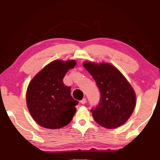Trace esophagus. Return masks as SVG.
<instances>
[{"instance_id": "34e87169", "label": "esophagus", "mask_w": 160, "mask_h": 160, "mask_svg": "<svg viewBox=\"0 0 160 160\" xmlns=\"http://www.w3.org/2000/svg\"><path fill=\"white\" fill-rule=\"evenodd\" d=\"M86 101H87L86 98H83V99L80 101V102H81V103H82V104H85V103H86Z\"/></svg>"}]
</instances>
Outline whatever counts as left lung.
I'll use <instances>...</instances> for the list:
<instances>
[{
	"label": "left lung",
	"instance_id": "left-lung-1",
	"mask_svg": "<svg viewBox=\"0 0 160 160\" xmlns=\"http://www.w3.org/2000/svg\"><path fill=\"white\" fill-rule=\"evenodd\" d=\"M100 92L98 106L91 110L100 126L114 129L128 121L134 111L136 96L133 88L121 72L109 63L84 62Z\"/></svg>",
	"mask_w": 160,
	"mask_h": 160
}]
</instances>
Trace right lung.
<instances>
[{"mask_svg": "<svg viewBox=\"0 0 160 160\" xmlns=\"http://www.w3.org/2000/svg\"><path fill=\"white\" fill-rule=\"evenodd\" d=\"M75 60H57L43 68L30 81L26 93L29 112L39 125L47 129H59L73 119L78 104L71 96V87L62 82Z\"/></svg>", "mask_w": 160, "mask_h": 160, "instance_id": "right-lung-1", "label": "right lung"}]
</instances>
